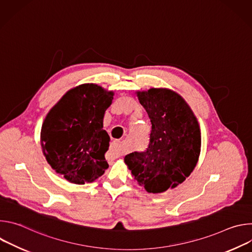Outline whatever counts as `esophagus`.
Instances as JSON below:
<instances>
[{"mask_svg":"<svg viewBox=\"0 0 252 252\" xmlns=\"http://www.w3.org/2000/svg\"><path fill=\"white\" fill-rule=\"evenodd\" d=\"M111 152H112V155H113L114 158H120V157L124 156L126 154V150H125V148L122 145V141L115 140L113 142Z\"/></svg>","mask_w":252,"mask_h":252,"instance_id":"obj_1","label":"esophagus"}]
</instances>
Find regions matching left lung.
Masks as SVG:
<instances>
[{"mask_svg":"<svg viewBox=\"0 0 252 252\" xmlns=\"http://www.w3.org/2000/svg\"><path fill=\"white\" fill-rule=\"evenodd\" d=\"M152 123L149 148L131 153L125 163L137 184L150 193L176 188L193 171L201 148V132L186 99L174 91L152 88L136 92Z\"/></svg>","mask_w":252,"mask_h":252,"instance_id":"8db88e82","label":"left lung"}]
</instances>
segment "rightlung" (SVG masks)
<instances>
[{
    "instance_id": "add662e5",
    "label": "right lung",
    "mask_w": 252,
    "mask_h": 252,
    "mask_svg": "<svg viewBox=\"0 0 252 252\" xmlns=\"http://www.w3.org/2000/svg\"><path fill=\"white\" fill-rule=\"evenodd\" d=\"M115 93L95 84L67 91L52 107L41 129L43 154L53 169L75 185L93 183L109 167L110 135L103 117Z\"/></svg>"
}]
</instances>
